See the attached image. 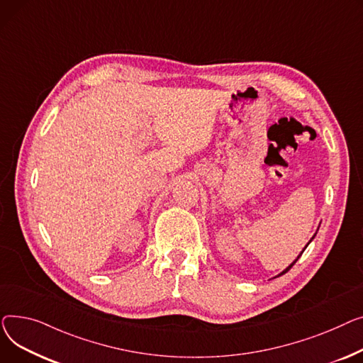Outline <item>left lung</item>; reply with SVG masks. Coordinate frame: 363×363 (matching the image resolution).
<instances>
[{
    "mask_svg": "<svg viewBox=\"0 0 363 363\" xmlns=\"http://www.w3.org/2000/svg\"><path fill=\"white\" fill-rule=\"evenodd\" d=\"M315 236H316V233H315V234H313V236H312V239H311V240H309V242H308V245H309V243H311V242H312V240H313V238H315ZM308 245H306V246H305V249H306V247H308ZM305 249H303V250H305ZM303 250H302V252H301V253H299V257H297V258H296V259H294V261H293V262H291V264H290V265H289V267H287V268H286V269H283V271H281V272H280V274H279V275H277V277H280V275H283V274H286V272H287V271H289V269H290V268H291V267H293V265H294V264H296V262H297V259H299V258H301V257H302V253H303Z\"/></svg>",
    "mask_w": 363,
    "mask_h": 363,
    "instance_id": "8db88e82",
    "label": "left lung"
}]
</instances>
